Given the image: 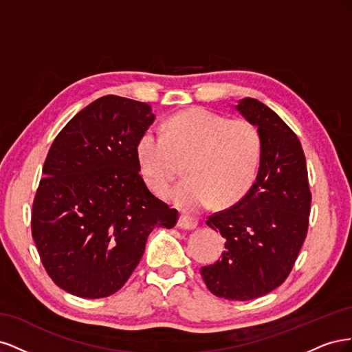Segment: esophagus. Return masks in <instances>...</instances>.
<instances>
[{
	"label": "esophagus",
	"instance_id": "34e87169",
	"mask_svg": "<svg viewBox=\"0 0 352 352\" xmlns=\"http://www.w3.org/2000/svg\"><path fill=\"white\" fill-rule=\"evenodd\" d=\"M197 225H198V220L188 214H182L177 220V228L184 230H192L197 228Z\"/></svg>",
	"mask_w": 352,
	"mask_h": 352
}]
</instances>
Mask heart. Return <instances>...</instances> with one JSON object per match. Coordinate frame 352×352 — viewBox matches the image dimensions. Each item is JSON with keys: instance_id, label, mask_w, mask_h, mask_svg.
I'll list each match as a JSON object with an SVG mask.
<instances>
[{"instance_id": "b5f03b06", "label": "heart", "mask_w": 352, "mask_h": 352, "mask_svg": "<svg viewBox=\"0 0 352 352\" xmlns=\"http://www.w3.org/2000/svg\"><path fill=\"white\" fill-rule=\"evenodd\" d=\"M145 182L163 194L185 158L186 177L167 192L185 211H198L217 198L229 206L247 195L257 177L261 141L252 123L230 119L206 109H190L166 122L163 133L145 131L136 144Z\"/></svg>"}]
</instances>
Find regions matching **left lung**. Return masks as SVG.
I'll list each match as a JSON object with an SVG mask.
<instances>
[{
  "instance_id": "1",
  "label": "left lung",
  "mask_w": 352,
  "mask_h": 352,
  "mask_svg": "<svg viewBox=\"0 0 352 352\" xmlns=\"http://www.w3.org/2000/svg\"><path fill=\"white\" fill-rule=\"evenodd\" d=\"M260 133L255 182L238 204L206 221L226 239L221 258L201 267L210 292L248 301L280 286L291 273L308 229L311 194L296 135L267 105L242 98L235 105Z\"/></svg>"
}]
</instances>
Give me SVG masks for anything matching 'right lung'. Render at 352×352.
Masks as SVG:
<instances>
[{
    "mask_svg": "<svg viewBox=\"0 0 352 352\" xmlns=\"http://www.w3.org/2000/svg\"><path fill=\"white\" fill-rule=\"evenodd\" d=\"M155 120L151 105L107 95L91 102L52 142L32 210V236L57 286L104 298L131 278L154 228L177 211L146 188L136 144Z\"/></svg>",
    "mask_w": 352,
    "mask_h": 352,
    "instance_id": "right-lung-1",
    "label": "right lung"
}]
</instances>
